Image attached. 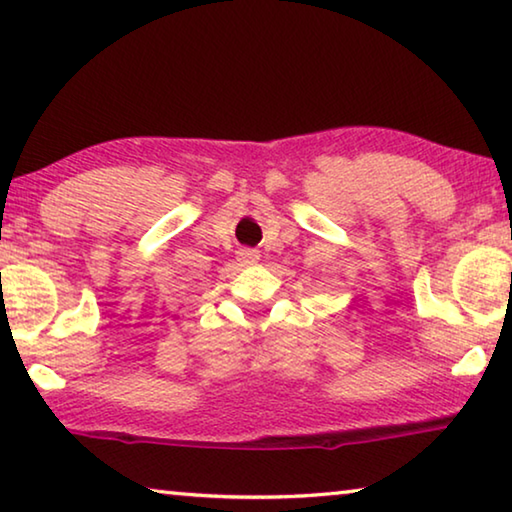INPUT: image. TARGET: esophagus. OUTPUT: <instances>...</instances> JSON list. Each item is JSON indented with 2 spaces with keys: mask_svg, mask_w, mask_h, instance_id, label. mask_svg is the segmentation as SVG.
Listing matches in <instances>:
<instances>
[{
  "mask_svg": "<svg viewBox=\"0 0 512 512\" xmlns=\"http://www.w3.org/2000/svg\"><path fill=\"white\" fill-rule=\"evenodd\" d=\"M239 262L246 264V266H253V264L259 262V253H257V250L244 248V250H241V253H239Z\"/></svg>",
  "mask_w": 512,
  "mask_h": 512,
  "instance_id": "1",
  "label": "esophagus"
}]
</instances>
